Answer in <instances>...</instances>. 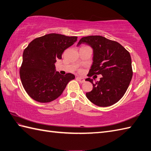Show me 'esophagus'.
Returning <instances> with one entry per match:
<instances>
[{"instance_id":"1","label":"esophagus","mask_w":151,"mask_h":151,"mask_svg":"<svg viewBox=\"0 0 151 151\" xmlns=\"http://www.w3.org/2000/svg\"><path fill=\"white\" fill-rule=\"evenodd\" d=\"M77 79H78L79 81L81 83H84V81H85V80H84V78H80V77H78V78H76Z\"/></svg>"}]
</instances>
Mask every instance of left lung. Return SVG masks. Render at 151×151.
<instances>
[{
  "label": "left lung",
  "mask_w": 151,
  "mask_h": 151,
  "mask_svg": "<svg viewBox=\"0 0 151 151\" xmlns=\"http://www.w3.org/2000/svg\"><path fill=\"white\" fill-rule=\"evenodd\" d=\"M86 43L93 50V64L88 76L101 74L99 81L93 84V90L86 93L94 104L107 107L118 102L126 93L133 77L129 52L115 41L101 36H88L79 40L78 46Z\"/></svg>",
  "instance_id": "obj_1"
}]
</instances>
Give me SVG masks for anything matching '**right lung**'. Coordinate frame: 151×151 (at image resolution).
<instances>
[{
	"label": "right lung",
	"instance_id": "right-lung-1",
	"mask_svg": "<svg viewBox=\"0 0 151 151\" xmlns=\"http://www.w3.org/2000/svg\"><path fill=\"white\" fill-rule=\"evenodd\" d=\"M77 40V36L50 33L33 40L25 48L20 77L32 99L42 103L52 101L62 94L70 81L74 79L72 73L63 76L56 72L55 63Z\"/></svg>",
	"mask_w": 151,
	"mask_h": 151
}]
</instances>
